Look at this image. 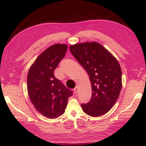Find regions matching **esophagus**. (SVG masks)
<instances>
[{
  "instance_id": "esophagus-1",
  "label": "esophagus",
  "mask_w": 146,
  "mask_h": 146,
  "mask_svg": "<svg viewBox=\"0 0 146 146\" xmlns=\"http://www.w3.org/2000/svg\"><path fill=\"white\" fill-rule=\"evenodd\" d=\"M74 91H75V92L76 93V94H77L78 93V86H76V87L74 88Z\"/></svg>"
}]
</instances>
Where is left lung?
Listing matches in <instances>:
<instances>
[{
    "label": "left lung",
    "instance_id": "8db88e82",
    "mask_svg": "<svg viewBox=\"0 0 146 146\" xmlns=\"http://www.w3.org/2000/svg\"><path fill=\"white\" fill-rule=\"evenodd\" d=\"M70 50L88 73L92 95L87 104L81 105L85 113L99 117L115 104L122 89V70L117 59L97 42L71 45Z\"/></svg>",
    "mask_w": 146,
    "mask_h": 146
}]
</instances>
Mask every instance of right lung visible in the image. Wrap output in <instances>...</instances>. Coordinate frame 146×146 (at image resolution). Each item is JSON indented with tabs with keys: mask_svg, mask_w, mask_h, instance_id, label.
Wrapping results in <instances>:
<instances>
[{
	"mask_svg": "<svg viewBox=\"0 0 146 146\" xmlns=\"http://www.w3.org/2000/svg\"><path fill=\"white\" fill-rule=\"evenodd\" d=\"M67 49L64 44L51 46L36 59L27 74V88L31 102L40 113L49 119L63 115L68 98L73 95L54 75Z\"/></svg>",
	"mask_w": 146,
	"mask_h": 146,
	"instance_id": "add662e5",
	"label": "right lung"
}]
</instances>
